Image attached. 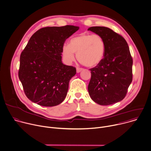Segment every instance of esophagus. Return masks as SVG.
Segmentation results:
<instances>
[{"label":"esophagus","mask_w":151,"mask_h":151,"mask_svg":"<svg viewBox=\"0 0 151 151\" xmlns=\"http://www.w3.org/2000/svg\"><path fill=\"white\" fill-rule=\"evenodd\" d=\"M83 69L81 68H77V73H78L80 72H81Z\"/></svg>","instance_id":"esophagus-1"}]
</instances>
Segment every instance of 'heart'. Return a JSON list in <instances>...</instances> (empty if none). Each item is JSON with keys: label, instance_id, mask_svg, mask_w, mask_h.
<instances>
[{"label": "heart", "instance_id": "obj_1", "mask_svg": "<svg viewBox=\"0 0 151 151\" xmlns=\"http://www.w3.org/2000/svg\"><path fill=\"white\" fill-rule=\"evenodd\" d=\"M105 42L99 35L83 33L72 38L68 44H65L62 49L64 61L70 64L76 58L88 67L98 65L103 60L105 52Z\"/></svg>", "mask_w": 151, "mask_h": 151}]
</instances>
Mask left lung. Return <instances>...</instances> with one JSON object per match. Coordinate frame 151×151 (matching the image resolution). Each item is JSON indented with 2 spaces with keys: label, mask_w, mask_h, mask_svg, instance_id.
Returning a JSON list of instances; mask_svg holds the SVG:
<instances>
[{
  "label": "left lung",
  "mask_w": 151,
  "mask_h": 151,
  "mask_svg": "<svg viewBox=\"0 0 151 151\" xmlns=\"http://www.w3.org/2000/svg\"><path fill=\"white\" fill-rule=\"evenodd\" d=\"M100 35L106 45L101 63L91 71L88 91L96 103L107 106L122 100L132 81L133 60L127 42L120 35L104 27L88 29Z\"/></svg>",
  "instance_id": "8db88e82"
}]
</instances>
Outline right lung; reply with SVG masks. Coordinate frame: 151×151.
Segmentation results:
<instances>
[{
  "instance_id": "right-lung-1",
  "label": "right lung",
  "mask_w": 151,
  "mask_h": 151,
  "mask_svg": "<svg viewBox=\"0 0 151 151\" xmlns=\"http://www.w3.org/2000/svg\"><path fill=\"white\" fill-rule=\"evenodd\" d=\"M78 29L73 25L45 27L31 37L21 54L18 76L32 102L52 107L65 99L76 68L62 63V49L65 40Z\"/></svg>"
}]
</instances>
